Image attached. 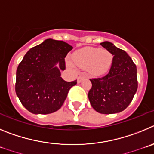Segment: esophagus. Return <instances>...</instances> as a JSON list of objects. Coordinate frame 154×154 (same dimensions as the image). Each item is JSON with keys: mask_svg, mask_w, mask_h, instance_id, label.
<instances>
[{"mask_svg": "<svg viewBox=\"0 0 154 154\" xmlns=\"http://www.w3.org/2000/svg\"><path fill=\"white\" fill-rule=\"evenodd\" d=\"M87 77V75H86L85 74H80V75H79L78 78H77V82L78 83H80L81 82V80H83V79L84 78V77Z\"/></svg>", "mask_w": 154, "mask_h": 154, "instance_id": "obj_1", "label": "esophagus"}]
</instances>
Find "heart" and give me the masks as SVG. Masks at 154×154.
<instances>
[{
	"label": "heart",
	"instance_id": "b5f03b06",
	"mask_svg": "<svg viewBox=\"0 0 154 154\" xmlns=\"http://www.w3.org/2000/svg\"><path fill=\"white\" fill-rule=\"evenodd\" d=\"M74 60L82 68H88L94 74H103L108 70L112 62L111 54L106 50L85 48L76 51Z\"/></svg>",
	"mask_w": 154,
	"mask_h": 154
}]
</instances>
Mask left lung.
Wrapping results in <instances>:
<instances>
[{"mask_svg":"<svg viewBox=\"0 0 154 154\" xmlns=\"http://www.w3.org/2000/svg\"><path fill=\"white\" fill-rule=\"evenodd\" d=\"M100 45L113 55V61L106 75L90 79L92 87L88 98L92 107L98 113H119L129 106L137 92V67L125 51L112 43L104 41Z\"/></svg>","mask_w":154,"mask_h":154,"instance_id":"8db88e82","label":"left lung"}]
</instances>
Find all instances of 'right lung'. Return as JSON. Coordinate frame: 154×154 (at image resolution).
Instances as JSON below:
<instances>
[{
    "label": "right lung",
    "mask_w": 154,
    "mask_h": 154,
    "mask_svg": "<svg viewBox=\"0 0 154 154\" xmlns=\"http://www.w3.org/2000/svg\"><path fill=\"white\" fill-rule=\"evenodd\" d=\"M72 49L64 41L47 39L24 55L17 69L15 91L30 113L48 114L58 110L77 84V80L67 82L60 77V70L66 69L65 57Z\"/></svg>",
    "instance_id": "add662e5"
}]
</instances>
